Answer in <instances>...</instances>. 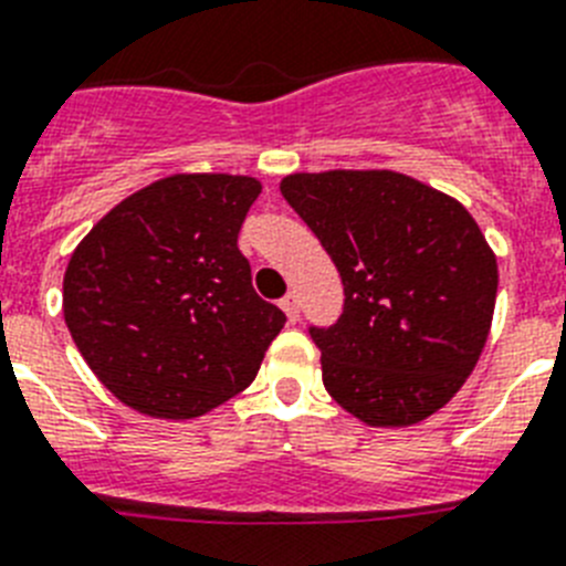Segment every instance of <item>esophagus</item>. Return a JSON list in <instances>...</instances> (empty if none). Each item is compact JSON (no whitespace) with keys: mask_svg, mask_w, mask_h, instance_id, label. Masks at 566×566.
<instances>
[{"mask_svg":"<svg viewBox=\"0 0 566 566\" xmlns=\"http://www.w3.org/2000/svg\"><path fill=\"white\" fill-rule=\"evenodd\" d=\"M282 311L287 313V319H291V322L298 319V298H296V293H287V296L282 298Z\"/></svg>","mask_w":566,"mask_h":566,"instance_id":"esophagus-1","label":"esophagus"}]
</instances>
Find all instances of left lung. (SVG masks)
Here are the masks:
<instances>
[{
	"instance_id": "obj_1",
	"label": "left lung",
	"mask_w": 566,
	"mask_h": 566,
	"mask_svg": "<svg viewBox=\"0 0 566 566\" xmlns=\"http://www.w3.org/2000/svg\"><path fill=\"white\" fill-rule=\"evenodd\" d=\"M284 201L345 287L331 327L311 325L322 382L368 426H411L452 400L486 345L497 261L467 207L388 169L298 172Z\"/></svg>"
}]
</instances>
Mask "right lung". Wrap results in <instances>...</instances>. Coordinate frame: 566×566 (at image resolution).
<instances>
[{
    "mask_svg": "<svg viewBox=\"0 0 566 566\" xmlns=\"http://www.w3.org/2000/svg\"><path fill=\"white\" fill-rule=\"evenodd\" d=\"M261 184L169 175L129 195L71 253V339L120 402L192 420L255 379L287 316L253 291L239 230Z\"/></svg>",
    "mask_w": 566,
    "mask_h": 566,
    "instance_id": "1",
    "label": "right lung"
}]
</instances>
